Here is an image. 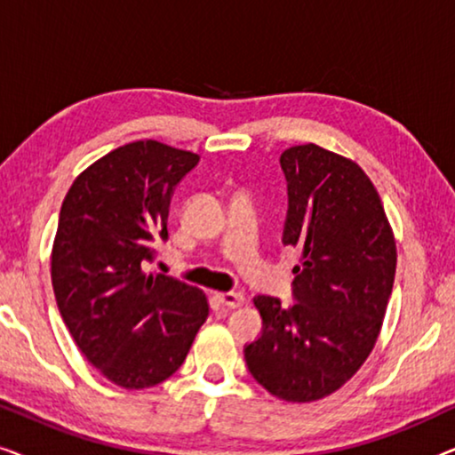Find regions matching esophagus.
Here are the masks:
<instances>
[{
  "label": "esophagus",
  "mask_w": 455,
  "mask_h": 455,
  "mask_svg": "<svg viewBox=\"0 0 455 455\" xmlns=\"http://www.w3.org/2000/svg\"><path fill=\"white\" fill-rule=\"evenodd\" d=\"M215 298H217V302L223 304V307H228V308H235L244 302V296H242L240 291H217Z\"/></svg>",
  "instance_id": "esophagus-1"
}]
</instances>
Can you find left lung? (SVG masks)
Instances as JSON below:
<instances>
[{
    "mask_svg": "<svg viewBox=\"0 0 455 455\" xmlns=\"http://www.w3.org/2000/svg\"><path fill=\"white\" fill-rule=\"evenodd\" d=\"M283 246L300 252L294 304L254 296L263 333L244 347L251 375L285 402H315L354 377L381 331L395 238L363 167L319 145L285 148Z\"/></svg>",
    "mask_w": 455,
    "mask_h": 455,
    "instance_id": "obj_1",
    "label": "left lung"
}]
</instances>
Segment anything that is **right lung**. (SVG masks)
<instances>
[{
  "instance_id": "add662e5",
  "label": "right lung",
  "mask_w": 455,
  "mask_h": 455,
  "mask_svg": "<svg viewBox=\"0 0 455 455\" xmlns=\"http://www.w3.org/2000/svg\"><path fill=\"white\" fill-rule=\"evenodd\" d=\"M198 159L128 142L86 167L61 203L52 251L60 315L84 358L124 389L172 377L209 316L203 290L145 271L153 242L167 240L173 188Z\"/></svg>"
}]
</instances>
